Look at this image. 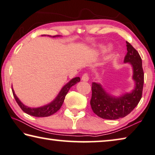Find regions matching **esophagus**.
I'll list each match as a JSON object with an SVG mask.
<instances>
[{"label": "esophagus", "mask_w": 155, "mask_h": 155, "mask_svg": "<svg viewBox=\"0 0 155 155\" xmlns=\"http://www.w3.org/2000/svg\"><path fill=\"white\" fill-rule=\"evenodd\" d=\"M81 79H82V81H88V79H89L88 75H87V74L85 73L82 76Z\"/></svg>", "instance_id": "1"}]
</instances>
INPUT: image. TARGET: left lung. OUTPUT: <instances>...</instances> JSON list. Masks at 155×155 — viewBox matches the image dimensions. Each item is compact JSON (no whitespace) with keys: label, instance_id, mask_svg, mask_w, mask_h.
<instances>
[{"label":"left lung","instance_id":"left-lung-1","mask_svg":"<svg viewBox=\"0 0 155 155\" xmlns=\"http://www.w3.org/2000/svg\"><path fill=\"white\" fill-rule=\"evenodd\" d=\"M127 53L124 57V63H129L133 68V78L136 86L131 93L120 97H113L104 91L101 85L92 84L91 106L94 114L103 119L116 120L130 114L139 103L142 97L144 83V72L142 60L139 54L130 43L127 41Z\"/></svg>","mask_w":155,"mask_h":155}]
</instances>
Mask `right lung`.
I'll return each instance as SVG.
<instances>
[{
  "instance_id": "add662e5",
  "label": "right lung",
  "mask_w": 155,
  "mask_h": 155,
  "mask_svg": "<svg viewBox=\"0 0 155 155\" xmlns=\"http://www.w3.org/2000/svg\"><path fill=\"white\" fill-rule=\"evenodd\" d=\"M59 35H54L53 37H57ZM80 81V78L79 77H75L71 79L70 82L68 83L64 86L62 88V90L60 92V93L56 98L55 99L54 101H52L51 103H50L47 106H45V107H40V108H29L27 107L26 106L23 104L21 102L20 100H18V97L16 96L15 94V92H14L13 89H12V93L14 95V97H15L16 101L18 104V105L19 106V107L21 108L23 111L26 113V114L33 115L35 117H48L50 116L53 114H54L55 113H56L58 110L63 105L64 102V98H65V96L68 92L69 91L70 87L72 86V85H75L77 84L78 82Z\"/></svg>"
}]
</instances>
